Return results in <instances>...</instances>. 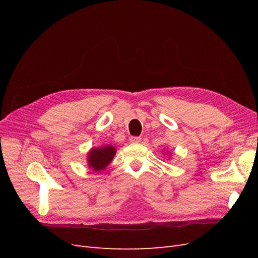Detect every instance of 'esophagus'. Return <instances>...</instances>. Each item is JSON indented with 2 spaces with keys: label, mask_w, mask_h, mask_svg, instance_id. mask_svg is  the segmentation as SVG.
I'll return each instance as SVG.
<instances>
[{
  "label": "esophagus",
  "mask_w": 258,
  "mask_h": 258,
  "mask_svg": "<svg viewBox=\"0 0 258 258\" xmlns=\"http://www.w3.org/2000/svg\"><path fill=\"white\" fill-rule=\"evenodd\" d=\"M130 142L131 143H139L140 141H141V138L140 137H130Z\"/></svg>",
  "instance_id": "34e87169"
}]
</instances>
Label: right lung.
<instances>
[{"mask_svg":"<svg viewBox=\"0 0 258 258\" xmlns=\"http://www.w3.org/2000/svg\"><path fill=\"white\" fill-rule=\"evenodd\" d=\"M116 153V150L113 146H103L100 148H93L88 155L89 167L95 171L104 170L105 167L110 163Z\"/></svg>","mask_w":258,"mask_h":258,"instance_id":"1","label":"right lung"}]
</instances>
